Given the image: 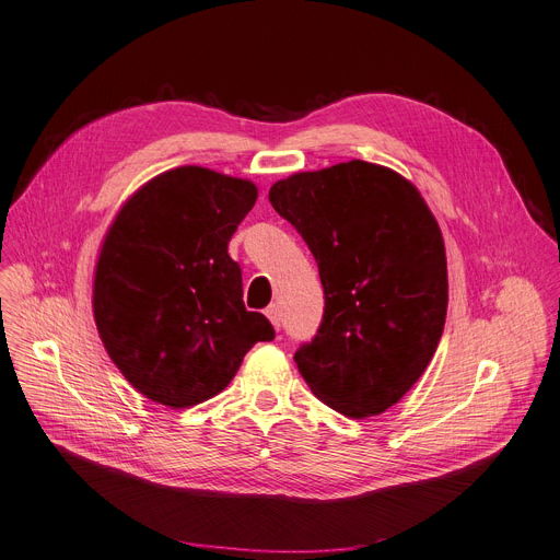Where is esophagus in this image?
<instances>
[{"label":"esophagus","mask_w":560,"mask_h":560,"mask_svg":"<svg viewBox=\"0 0 560 560\" xmlns=\"http://www.w3.org/2000/svg\"><path fill=\"white\" fill-rule=\"evenodd\" d=\"M265 315H267V318H270V323H272L275 329L279 331V329H281V313H279V306H277V304L267 306V308H265Z\"/></svg>","instance_id":"1"}]
</instances>
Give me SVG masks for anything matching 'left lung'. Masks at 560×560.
<instances>
[{
	"instance_id": "1",
	"label": "left lung",
	"mask_w": 560,
	"mask_h": 560,
	"mask_svg": "<svg viewBox=\"0 0 560 560\" xmlns=\"http://www.w3.org/2000/svg\"><path fill=\"white\" fill-rule=\"evenodd\" d=\"M270 203L306 242L325 290L320 327L295 352L302 377L340 415H382L440 346L448 306L440 226L415 185L363 160L279 180Z\"/></svg>"
}]
</instances>
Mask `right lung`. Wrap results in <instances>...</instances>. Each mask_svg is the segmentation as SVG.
Instances as JSON below:
<instances>
[{
    "label": "right lung",
    "mask_w": 560,
    "mask_h": 560,
    "mask_svg": "<svg viewBox=\"0 0 560 560\" xmlns=\"http://www.w3.org/2000/svg\"><path fill=\"white\" fill-rule=\"evenodd\" d=\"M256 185L178 166L120 208L95 265L93 313L103 343L139 394L191 407L235 377L275 327L242 302L229 240L256 203Z\"/></svg>",
    "instance_id": "obj_1"
}]
</instances>
